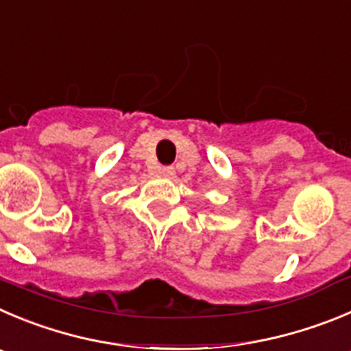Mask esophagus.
Listing matches in <instances>:
<instances>
[{"label": "esophagus", "mask_w": 351, "mask_h": 351, "mask_svg": "<svg viewBox=\"0 0 351 351\" xmlns=\"http://www.w3.org/2000/svg\"><path fill=\"white\" fill-rule=\"evenodd\" d=\"M160 175L166 176V178H173L175 176V168L173 166H166V168L160 169Z\"/></svg>", "instance_id": "esophagus-1"}]
</instances>
